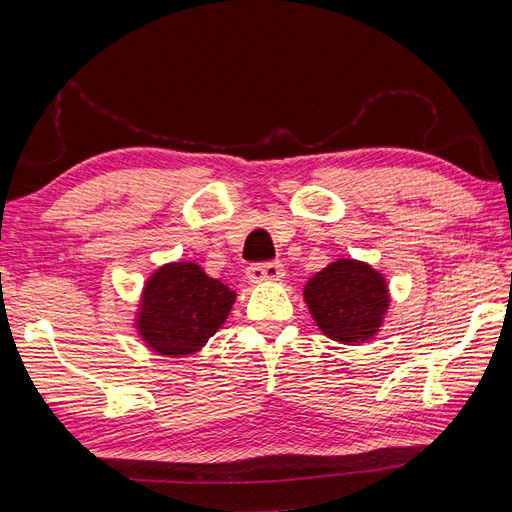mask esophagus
I'll use <instances>...</instances> for the list:
<instances>
[{
  "label": "esophagus",
  "mask_w": 512,
  "mask_h": 512,
  "mask_svg": "<svg viewBox=\"0 0 512 512\" xmlns=\"http://www.w3.org/2000/svg\"><path fill=\"white\" fill-rule=\"evenodd\" d=\"M284 277V267L280 262H256V265L247 267V280L252 284L262 282H277Z\"/></svg>",
  "instance_id": "obj_1"
}]
</instances>
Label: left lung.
<instances>
[{
  "instance_id": "left-lung-1",
  "label": "left lung",
  "mask_w": 512,
  "mask_h": 512,
  "mask_svg": "<svg viewBox=\"0 0 512 512\" xmlns=\"http://www.w3.org/2000/svg\"><path fill=\"white\" fill-rule=\"evenodd\" d=\"M303 299L318 329L348 346L376 337L391 303L384 275L352 258L318 271L305 284Z\"/></svg>"
}]
</instances>
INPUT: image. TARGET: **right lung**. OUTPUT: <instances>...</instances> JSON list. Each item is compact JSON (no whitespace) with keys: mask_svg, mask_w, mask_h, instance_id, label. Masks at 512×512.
<instances>
[{"mask_svg":"<svg viewBox=\"0 0 512 512\" xmlns=\"http://www.w3.org/2000/svg\"><path fill=\"white\" fill-rule=\"evenodd\" d=\"M235 299V290L213 280L196 262H168L143 288L138 335L153 352L181 359L218 333Z\"/></svg>","mask_w":512,"mask_h":512,"instance_id":"right-lung-1","label":"right lung"}]
</instances>
